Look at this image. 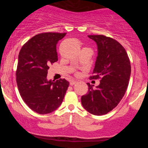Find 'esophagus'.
I'll return each instance as SVG.
<instances>
[{"label":"esophagus","mask_w":148,"mask_h":148,"mask_svg":"<svg viewBox=\"0 0 148 148\" xmlns=\"http://www.w3.org/2000/svg\"><path fill=\"white\" fill-rule=\"evenodd\" d=\"M76 83H77V81H74V80H72V81H70V82H69V84H70L71 86H73V85L76 84Z\"/></svg>","instance_id":"obj_1"}]
</instances>
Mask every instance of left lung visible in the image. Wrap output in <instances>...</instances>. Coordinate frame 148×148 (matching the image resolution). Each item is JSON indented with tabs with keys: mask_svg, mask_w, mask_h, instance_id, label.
<instances>
[{
	"mask_svg": "<svg viewBox=\"0 0 148 148\" xmlns=\"http://www.w3.org/2000/svg\"><path fill=\"white\" fill-rule=\"evenodd\" d=\"M97 45V57L90 79H100L93 88L90 84L88 93L81 97L86 111L95 115H102L115 108L128 87L131 64L125 48L118 41L102 35H88Z\"/></svg>",
	"mask_w": 148,
	"mask_h": 148,
	"instance_id": "obj_1",
	"label": "left lung"
}]
</instances>
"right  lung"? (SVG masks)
Masks as SVG:
<instances>
[{
    "instance_id": "obj_1",
    "label": "right lung",
    "mask_w": 148,
    "mask_h": 148,
    "mask_svg": "<svg viewBox=\"0 0 148 148\" xmlns=\"http://www.w3.org/2000/svg\"><path fill=\"white\" fill-rule=\"evenodd\" d=\"M66 33L36 35L23 45L18 58L16 79L20 95L31 110L47 114L63 101L69 83L47 79L51 64L58 61L56 45Z\"/></svg>"
}]
</instances>
